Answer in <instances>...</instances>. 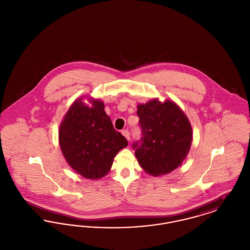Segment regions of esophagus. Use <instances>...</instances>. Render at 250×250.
Instances as JSON below:
<instances>
[{
	"instance_id": "obj_1",
	"label": "esophagus",
	"mask_w": 250,
	"mask_h": 250,
	"mask_svg": "<svg viewBox=\"0 0 250 250\" xmlns=\"http://www.w3.org/2000/svg\"><path fill=\"white\" fill-rule=\"evenodd\" d=\"M122 134L125 137V139H126L127 141H129V140H130V134H129L128 130H123L122 131Z\"/></svg>"
}]
</instances>
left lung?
<instances>
[{
  "mask_svg": "<svg viewBox=\"0 0 250 250\" xmlns=\"http://www.w3.org/2000/svg\"><path fill=\"white\" fill-rule=\"evenodd\" d=\"M137 114L143 131L142 143L133 144L143 170L152 175L167 174L177 168L189 153L192 143L190 122L178 105L157 98L139 104Z\"/></svg>",
  "mask_w": 250,
  "mask_h": 250,
  "instance_id": "8db88e82",
  "label": "left lung"
}]
</instances>
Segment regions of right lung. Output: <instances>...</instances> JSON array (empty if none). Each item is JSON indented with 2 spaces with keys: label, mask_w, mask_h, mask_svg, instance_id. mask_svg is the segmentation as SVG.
Masks as SVG:
<instances>
[{
  "label": "right lung",
  "mask_w": 250,
  "mask_h": 250,
  "mask_svg": "<svg viewBox=\"0 0 250 250\" xmlns=\"http://www.w3.org/2000/svg\"><path fill=\"white\" fill-rule=\"evenodd\" d=\"M76 99L62 120L60 149L66 162L80 175L97 180L106 176L126 139L114 129L100 99L87 96L89 104Z\"/></svg>",
  "instance_id": "right-lung-1"
}]
</instances>
